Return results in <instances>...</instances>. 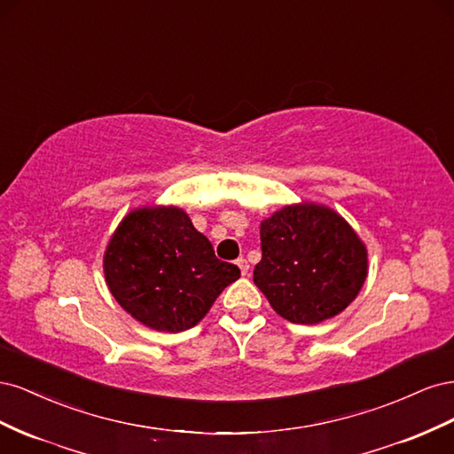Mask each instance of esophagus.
<instances>
[{
  "label": "esophagus",
  "mask_w": 454,
  "mask_h": 454,
  "mask_svg": "<svg viewBox=\"0 0 454 454\" xmlns=\"http://www.w3.org/2000/svg\"><path fill=\"white\" fill-rule=\"evenodd\" d=\"M237 265H239V269L242 272V277H248V270H250L248 261H246L244 257H240V259H237Z\"/></svg>",
  "instance_id": "34e87169"
}]
</instances>
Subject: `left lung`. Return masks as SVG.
Returning a JSON list of instances; mask_svg holds the SVG:
<instances>
[{
  "mask_svg": "<svg viewBox=\"0 0 454 454\" xmlns=\"http://www.w3.org/2000/svg\"><path fill=\"white\" fill-rule=\"evenodd\" d=\"M254 282L282 318L318 324L345 310L367 277V252L352 227L318 204L286 206L261 223Z\"/></svg>",
  "mask_w": 454,
  "mask_h": 454,
  "instance_id": "8db88e82",
  "label": "left lung"
}]
</instances>
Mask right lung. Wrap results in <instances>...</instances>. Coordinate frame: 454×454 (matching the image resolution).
I'll return each instance as SVG.
<instances>
[{"mask_svg":"<svg viewBox=\"0 0 454 454\" xmlns=\"http://www.w3.org/2000/svg\"><path fill=\"white\" fill-rule=\"evenodd\" d=\"M109 292L136 320L157 332H185L215 297L240 278V269L217 259L210 240L174 206L130 212L104 255Z\"/></svg>","mask_w":454,"mask_h":454,"instance_id":"right-lung-1","label":"right lung"}]
</instances>
